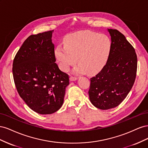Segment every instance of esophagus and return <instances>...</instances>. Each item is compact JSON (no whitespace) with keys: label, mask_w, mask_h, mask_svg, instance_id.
I'll return each mask as SVG.
<instances>
[{"label":"esophagus","mask_w":148,"mask_h":148,"mask_svg":"<svg viewBox=\"0 0 148 148\" xmlns=\"http://www.w3.org/2000/svg\"><path fill=\"white\" fill-rule=\"evenodd\" d=\"M78 79L77 77H73V76H71L70 77V81H75V80H77Z\"/></svg>","instance_id":"esophagus-1"}]
</instances>
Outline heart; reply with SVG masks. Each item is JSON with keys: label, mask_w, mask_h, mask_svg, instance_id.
Here are the masks:
<instances>
[{"label": "heart", "mask_w": 148, "mask_h": 148, "mask_svg": "<svg viewBox=\"0 0 148 148\" xmlns=\"http://www.w3.org/2000/svg\"><path fill=\"white\" fill-rule=\"evenodd\" d=\"M111 48V41L106 35L80 31L67 36L65 45L58 46L55 54L63 71H68L78 59L79 65L75 68V72L92 75L105 66Z\"/></svg>", "instance_id": "obj_1"}]
</instances>
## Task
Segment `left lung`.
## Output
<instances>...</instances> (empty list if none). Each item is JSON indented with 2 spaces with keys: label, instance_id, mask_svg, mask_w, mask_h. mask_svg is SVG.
<instances>
[{
  "label": "left lung",
  "instance_id": "8db88e82",
  "mask_svg": "<svg viewBox=\"0 0 148 148\" xmlns=\"http://www.w3.org/2000/svg\"><path fill=\"white\" fill-rule=\"evenodd\" d=\"M112 48L105 66L90 78L89 96L98 109L118 106L127 97L135 81L137 56L135 49L117 29H108Z\"/></svg>",
  "mask_w": 148,
  "mask_h": 148
}]
</instances>
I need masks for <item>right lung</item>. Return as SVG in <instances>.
I'll return each instance as SVG.
<instances>
[{"instance_id":"obj_1","label":"right lung","mask_w":148,"mask_h":148,"mask_svg":"<svg viewBox=\"0 0 148 148\" xmlns=\"http://www.w3.org/2000/svg\"><path fill=\"white\" fill-rule=\"evenodd\" d=\"M53 30L31 35L13 61L16 90L26 104L40 114H51L62 107L69 76L56 63Z\"/></svg>"}]
</instances>
